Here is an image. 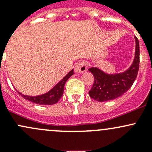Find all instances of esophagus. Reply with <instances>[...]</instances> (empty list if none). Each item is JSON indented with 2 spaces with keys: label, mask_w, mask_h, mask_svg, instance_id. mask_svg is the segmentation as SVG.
<instances>
[{
  "label": "esophagus",
  "mask_w": 152,
  "mask_h": 152,
  "mask_svg": "<svg viewBox=\"0 0 152 152\" xmlns=\"http://www.w3.org/2000/svg\"><path fill=\"white\" fill-rule=\"evenodd\" d=\"M87 70V64L85 62H78L75 66V72L76 73H80Z\"/></svg>",
  "instance_id": "esophagus-1"
}]
</instances>
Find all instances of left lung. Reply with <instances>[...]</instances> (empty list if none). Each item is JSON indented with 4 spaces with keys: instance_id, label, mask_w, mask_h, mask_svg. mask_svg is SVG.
Masks as SVG:
<instances>
[{
    "instance_id": "1",
    "label": "left lung",
    "mask_w": 152,
    "mask_h": 152,
    "mask_svg": "<svg viewBox=\"0 0 152 152\" xmlns=\"http://www.w3.org/2000/svg\"><path fill=\"white\" fill-rule=\"evenodd\" d=\"M135 53L131 66L122 73H107L98 67L88 69L94 76L93 87L89 91L92 99L99 102L113 100L124 95L136 79L140 64V45L135 37Z\"/></svg>"
}]
</instances>
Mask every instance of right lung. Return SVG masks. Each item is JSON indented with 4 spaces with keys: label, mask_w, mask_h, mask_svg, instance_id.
<instances>
[{
    "label": "right lung",
    "mask_w": 152,
    "mask_h": 152,
    "mask_svg": "<svg viewBox=\"0 0 152 152\" xmlns=\"http://www.w3.org/2000/svg\"><path fill=\"white\" fill-rule=\"evenodd\" d=\"M73 74V69H72L70 72L60 81L58 82L53 88L48 92L44 94L40 95V96H26V95L22 94L19 93L20 95H21L22 97L26 100L31 102L33 103L41 105H52L54 104L57 103L58 101L61 99V97L63 95L64 92V87H65V82H67V79Z\"/></svg>",
    "instance_id": "obj_1"
}]
</instances>
